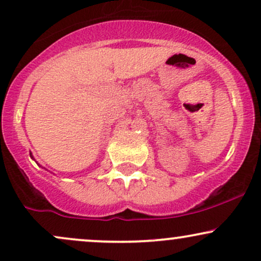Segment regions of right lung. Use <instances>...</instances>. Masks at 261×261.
Instances as JSON below:
<instances>
[{
  "instance_id": "right-lung-1",
  "label": "right lung",
  "mask_w": 261,
  "mask_h": 261,
  "mask_svg": "<svg viewBox=\"0 0 261 261\" xmlns=\"http://www.w3.org/2000/svg\"><path fill=\"white\" fill-rule=\"evenodd\" d=\"M31 157L33 158V160H34V157H33V155H32V153H31Z\"/></svg>"
}]
</instances>
